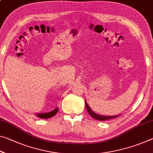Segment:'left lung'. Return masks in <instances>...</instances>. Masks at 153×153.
Masks as SVG:
<instances>
[{"label": "left lung", "mask_w": 153, "mask_h": 153, "mask_svg": "<svg viewBox=\"0 0 153 153\" xmlns=\"http://www.w3.org/2000/svg\"><path fill=\"white\" fill-rule=\"evenodd\" d=\"M85 105H86V108L87 109V111H88L89 114L91 115L92 117L94 118V119L96 120H101V121H103V120H110V119H112V118H114L118 117V116H119V115H117V116H101V115H99L97 114L94 113V111L91 110V108L89 107L88 104H87L86 101L85 100Z\"/></svg>", "instance_id": "8db88e82"}]
</instances>
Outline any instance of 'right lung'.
<instances>
[{
    "label": "right lung",
    "mask_w": 153,
    "mask_h": 153,
    "mask_svg": "<svg viewBox=\"0 0 153 153\" xmlns=\"http://www.w3.org/2000/svg\"><path fill=\"white\" fill-rule=\"evenodd\" d=\"M58 111V108H56L55 110H54L52 111H50V112L48 113H43V114H38L37 116L41 118H49L54 116L57 113Z\"/></svg>",
    "instance_id": "obj_1"
}]
</instances>
